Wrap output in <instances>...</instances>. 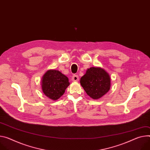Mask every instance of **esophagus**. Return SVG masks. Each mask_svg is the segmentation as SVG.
I'll use <instances>...</instances> for the list:
<instances>
[{
    "label": "esophagus",
    "instance_id": "34e87169",
    "mask_svg": "<svg viewBox=\"0 0 150 150\" xmlns=\"http://www.w3.org/2000/svg\"><path fill=\"white\" fill-rule=\"evenodd\" d=\"M78 80H79V77L78 75H74L72 76V81L73 82H77V81H78Z\"/></svg>",
    "mask_w": 150,
    "mask_h": 150
}]
</instances>
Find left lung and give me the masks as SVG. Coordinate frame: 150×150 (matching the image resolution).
<instances>
[{"instance_id": "obj_1", "label": "left lung", "mask_w": 150, "mask_h": 150, "mask_svg": "<svg viewBox=\"0 0 150 150\" xmlns=\"http://www.w3.org/2000/svg\"><path fill=\"white\" fill-rule=\"evenodd\" d=\"M80 84L88 96L93 99H99L111 88V78L100 67H91L80 79Z\"/></svg>"}]
</instances>
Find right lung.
Here are the masks:
<instances>
[{
	"mask_svg": "<svg viewBox=\"0 0 150 150\" xmlns=\"http://www.w3.org/2000/svg\"><path fill=\"white\" fill-rule=\"evenodd\" d=\"M41 88L44 94L51 100H56L69 86L68 78L58 70L50 69L42 77Z\"/></svg>",
	"mask_w": 150,
	"mask_h": 150,
	"instance_id": "1",
	"label": "right lung"
}]
</instances>
